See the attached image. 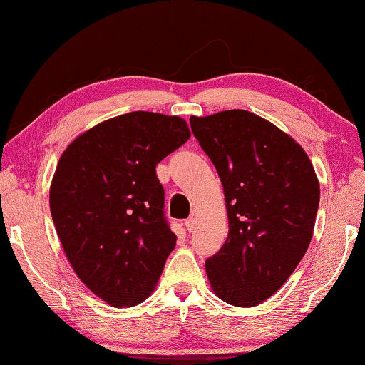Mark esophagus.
Masks as SVG:
<instances>
[{
  "mask_svg": "<svg viewBox=\"0 0 365 365\" xmlns=\"http://www.w3.org/2000/svg\"><path fill=\"white\" fill-rule=\"evenodd\" d=\"M185 227H187L188 232H195L196 230V219L190 217V219L185 220Z\"/></svg>",
  "mask_w": 365,
  "mask_h": 365,
  "instance_id": "34e87169",
  "label": "esophagus"
}]
</instances>
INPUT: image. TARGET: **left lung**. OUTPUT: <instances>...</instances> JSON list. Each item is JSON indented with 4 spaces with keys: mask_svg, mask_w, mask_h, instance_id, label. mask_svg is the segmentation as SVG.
Returning <instances> with one entry per match:
<instances>
[{
    "mask_svg": "<svg viewBox=\"0 0 365 365\" xmlns=\"http://www.w3.org/2000/svg\"><path fill=\"white\" fill-rule=\"evenodd\" d=\"M224 187L228 237L206 261L211 288L232 306L270 298L306 255L320 200L311 159L274 123L243 109L190 117Z\"/></svg>",
    "mask_w": 365,
    "mask_h": 365,
    "instance_id": "left-lung-1",
    "label": "left lung"
}]
</instances>
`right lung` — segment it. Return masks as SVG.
Returning <instances> with one entry per match:
<instances>
[{
	"instance_id": "add662e5",
	"label": "right lung",
	"mask_w": 365,
	"mask_h": 365,
	"mask_svg": "<svg viewBox=\"0 0 365 365\" xmlns=\"http://www.w3.org/2000/svg\"><path fill=\"white\" fill-rule=\"evenodd\" d=\"M190 135L180 117L135 110L86 130L59 159L54 227L78 279L110 306L145 301L175 248L156 165Z\"/></svg>"
}]
</instances>
